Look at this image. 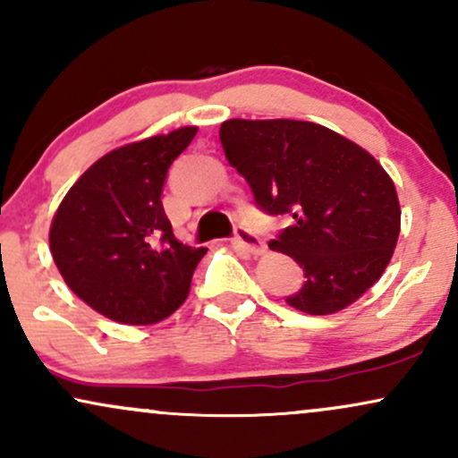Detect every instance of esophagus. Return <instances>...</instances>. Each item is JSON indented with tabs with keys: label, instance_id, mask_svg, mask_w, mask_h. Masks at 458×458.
<instances>
[{
	"label": "esophagus",
	"instance_id": "obj_1",
	"mask_svg": "<svg viewBox=\"0 0 458 458\" xmlns=\"http://www.w3.org/2000/svg\"><path fill=\"white\" fill-rule=\"evenodd\" d=\"M234 245L241 247V250H245L247 254H251V256H262L267 251L265 241H262L260 236H256L254 233H250V230L243 228V225H239V228H236Z\"/></svg>",
	"mask_w": 458,
	"mask_h": 458
}]
</instances>
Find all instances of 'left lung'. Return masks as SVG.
I'll list each match as a JSON object with an SVG mask.
<instances>
[{
  "instance_id": "left-lung-1",
  "label": "left lung",
  "mask_w": 458,
  "mask_h": 458,
  "mask_svg": "<svg viewBox=\"0 0 458 458\" xmlns=\"http://www.w3.org/2000/svg\"><path fill=\"white\" fill-rule=\"evenodd\" d=\"M219 140L262 211L293 217L269 243L306 276L288 306L334 314L379 280L401 233V204L370 152L327 127L286 118L225 120Z\"/></svg>"
}]
</instances>
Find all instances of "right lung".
<instances>
[{
	"mask_svg": "<svg viewBox=\"0 0 458 458\" xmlns=\"http://www.w3.org/2000/svg\"><path fill=\"white\" fill-rule=\"evenodd\" d=\"M196 133L181 127L107 152L54 215L57 271L81 301L115 323L152 325L176 312L207 254L176 239L161 204L167 167Z\"/></svg>",
	"mask_w": 458,
	"mask_h": 458,
	"instance_id": "add662e5",
	"label": "right lung"
}]
</instances>
